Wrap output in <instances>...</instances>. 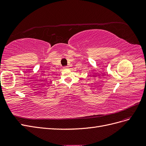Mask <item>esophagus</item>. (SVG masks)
I'll return each mask as SVG.
<instances>
[{"label": "esophagus", "instance_id": "34e87169", "mask_svg": "<svg viewBox=\"0 0 146 146\" xmlns=\"http://www.w3.org/2000/svg\"><path fill=\"white\" fill-rule=\"evenodd\" d=\"M68 66H64V67H63V69H68Z\"/></svg>", "mask_w": 146, "mask_h": 146}]
</instances>
